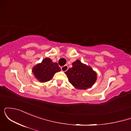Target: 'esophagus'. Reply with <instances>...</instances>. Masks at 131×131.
Wrapping results in <instances>:
<instances>
[{"mask_svg": "<svg viewBox=\"0 0 131 131\" xmlns=\"http://www.w3.org/2000/svg\"><path fill=\"white\" fill-rule=\"evenodd\" d=\"M68 69V65H64L63 67L61 68V70L62 71H67Z\"/></svg>", "mask_w": 131, "mask_h": 131, "instance_id": "1", "label": "esophagus"}]
</instances>
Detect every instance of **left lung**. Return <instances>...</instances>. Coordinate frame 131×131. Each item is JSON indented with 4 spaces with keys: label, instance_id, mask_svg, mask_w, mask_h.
Here are the masks:
<instances>
[{
    "label": "left lung",
    "instance_id": "obj_1",
    "mask_svg": "<svg viewBox=\"0 0 131 131\" xmlns=\"http://www.w3.org/2000/svg\"><path fill=\"white\" fill-rule=\"evenodd\" d=\"M73 67L65 72L68 80L77 89H88L91 88L97 78V73L90 66L77 60L72 63Z\"/></svg>",
    "mask_w": 131,
    "mask_h": 131
}]
</instances>
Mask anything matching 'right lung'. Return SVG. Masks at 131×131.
Listing matches in <instances>:
<instances>
[{
  "instance_id": "right-lung-1",
  "label": "right lung",
  "mask_w": 131,
  "mask_h": 131,
  "mask_svg": "<svg viewBox=\"0 0 131 131\" xmlns=\"http://www.w3.org/2000/svg\"><path fill=\"white\" fill-rule=\"evenodd\" d=\"M60 71L58 63L52 62L49 58L43 59L41 63H37L32 69L33 74L40 82H46L51 80L53 75Z\"/></svg>"
}]
</instances>
